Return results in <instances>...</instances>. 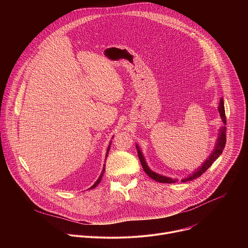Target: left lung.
Listing matches in <instances>:
<instances>
[{"mask_svg": "<svg viewBox=\"0 0 248 248\" xmlns=\"http://www.w3.org/2000/svg\"><path fill=\"white\" fill-rule=\"evenodd\" d=\"M218 111H219L223 125L218 130V136H217V139H216V143H215L214 149H213V151L210 153V155L206 158V160L201 164V166H199L195 170H193L187 176H185L184 179H182L183 183L193 181L196 178H199V176L203 172H205L212 166V164H213L220 157V155L223 153V150H224L225 145H226V141H227V138H226L227 120H226V114H225L224 98L220 99V103H219V106H218ZM135 145H136V149H137V153H138V157H139V160L141 162V165H142V168H143L144 171L150 176L151 179H153L154 181H156L158 183H164V184H174V183L179 181L178 179H171V178H170V176L163 175V174H160V173L152 170L149 168V166H148V164L145 160V157H144L142 151H141L139 145L137 143Z\"/></svg>", "mask_w": 248, "mask_h": 248, "instance_id": "1", "label": "left lung"}]
</instances>
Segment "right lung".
I'll use <instances>...</instances> for the list:
<instances>
[{"mask_svg": "<svg viewBox=\"0 0 248 248\" xmlns=\"http://www.w3.org/2000/svg\"><path fill=\"white\" fill-rule=\"evenodd\" d=\"M114 137V136H113ZM112 137V138H113ZM111 144H112V141H110V143H109V146H108V149H107V153H106V159H107V157H108V154H109V151H110V148H111ZM105 166H106V164H104L103 165V170H102V171H101V173H100V175H99V178L97 179V181L95 182V184L89 188V189H92V188H95L98 185H99V183L101 182V180H102V178H103V174H104V172H105Z\"/></svg>", "mask_w": 248, "mask_h": 248, "instance_id": "add662e5", "label": "right lung"}]
</instances>
